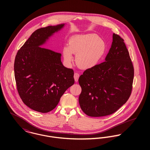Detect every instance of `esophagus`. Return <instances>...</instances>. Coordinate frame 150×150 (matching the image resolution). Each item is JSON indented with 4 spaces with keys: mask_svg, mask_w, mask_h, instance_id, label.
Here are the masks:
<instances>
[{
    "mask_svg": "<svg viewBox=\"0 0 150 150\" xmlns=\"http://www.w3.org/2000/svg\"><path fill=\"white\" fill-rule=\"evenodd\" d=\"M80 77V75L79 73H75L74 74V80L76 82H77L78 80H79V78Z\"/></svg>",
    "mask_w": 150,
    "mask_h": 150,
    "instance_id": "1",
    "label": "esophagus"
}]
</instances>
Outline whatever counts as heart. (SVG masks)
Returning a JSON list of instances; mask_svg holds the SVG:
<instances>
[{"instance_id":"b5f03b06","label":"heart","mask_w":150,"mask_h":150,"mask_svg":"<svg viewBox=\"0 0 150 150\" xmlns=\"http://www.w3.org/2000/svg\"><path fill=\"white\" fill-rule=\"evenodd\" d=\"M106 51V44L95 34L77 35L71 36L62 50L64 61L70 64L76 54L77 65L84 69H91L99 63Z\"/></svg>"}]
</instances>
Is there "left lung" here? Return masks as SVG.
Masks as SVG:
<instances>
[{"instance_id":"8db88e82","label":"left lung","mask_w":150,"mask_h":150,"mask_svg":"<svg viewBox=\"0 0 150 150\" xmlns=\"http://www.w3.org/2000/svg\"><path fill=\"white\" fill-rule=\"evenodd\" d=\"M133 77V66L124 40L113 33L105 62L86 69L79 77L81 110L93 117L115 112L128 100Z\"/></svg>"}]
</instances>
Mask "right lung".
I'll use <instances>...</instances> for the list:
<instances>
[{
	"label": "right lung",
	"instance_id": "obj_1",
	"mask_svg": "<svg viewBox=\"0 0 150 150\" xmlns=\"http://www.w3.org/2000/svg\"><path fill=\"white\" fill-rule=\"evenodd\" d=\"M65 24L35 30L18 50L14 75L18 93L31 109L45 113L54 109L64 92L74 84V71L62 64L61 54L42 48Z\"/></svg>",
	"mask_w": 150,
	"mask_h": 150
}]
</instances>
